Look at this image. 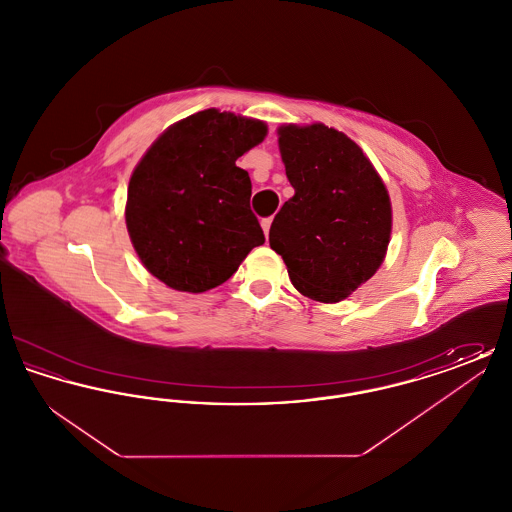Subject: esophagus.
Instances as JSON below:
<instances>
[{"label":"esophagus","mask_w":512,"mask_h":512,"mask_svg":"<svg viewBox=\"0 0 512 512\" xmlns=\"http://www.w3.org/2000/svg\"><path fill=\"white\" fill-rule=\"evenodd\" d=\"M270 224H272V217H267V219L261 220V226H263V230H265V234L268 236V230H270Z\"/></svg>","instance_id":"obj_1"}]
</instances>
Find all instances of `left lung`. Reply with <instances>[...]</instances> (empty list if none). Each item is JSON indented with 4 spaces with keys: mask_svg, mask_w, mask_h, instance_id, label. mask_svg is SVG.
I'll list each match as a JSON object with an SVG mask.
<instances>
[{
    "mask_svg": "<svg viewBox=\"0 0 512 512\" xmlns=\"http://www.w3.org/2000/svg\"><path fill=\"white\" fill-rule=\"evenodd\" d=\"M278 134L295 194L272 220L268 242L299 292L338 303L384 261L390 197L361 147L338 130L288 124Z\"/></svg>",
    "mask_w": 512,
    "mask_h": 512,
    "instance_id": "1",
    "label": "left lung"
}]
</instances>
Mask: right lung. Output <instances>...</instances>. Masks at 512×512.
Listing matches in <instances>:
<instances>
[{
  "label": "right lung",
  "mask_w": 512,
  "mask_h": 512,
  "mask_svg": "<svg viewBox=\"0 0 512 512\" xmlns=\"http://www.w3.org/2000/svg\"><path fill=\"white\" fill-rule=\"evenodd\" d=\"M265 134L261 121L199 111L171 126L132 172L130 240L144 267L172 290L217 288L265 244L249 207V174L236 167Z\"/></svg>",
  "instance_id": "add662e5"
}]
</instances>
